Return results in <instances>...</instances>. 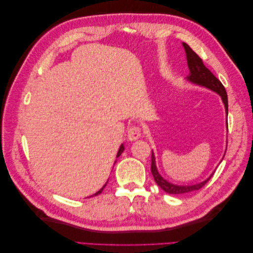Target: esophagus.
<instances>
[{"instance_id":"1","label":"esophagus","mask_w":253,"mask_h":253,"mask_svg":"<svg viewBox=\"0 0 253 253\" xmlns=\"http://www.w3.org/2000/svg\"><path fill=\"white\" fill-rule=\"evenodd\" d=\"M141 137V129L138 126H132L127 129V138L131 141H135Z\"/></svg>"}]
</instances>
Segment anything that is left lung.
<instances>
[{"mask_svg":"<svg viewBox=\"0 0 253 253\" xmlns=\"http://www.w3.org/2000/svg\"><path fill=\"white\" fill-rule=\"evenodd\" d=\"M182 46H183V48H185V51H186L187 63H188L189 71H190L189 75L186 78L187 81L191 82L192 84H195V85H200V86L208 88V89L214 91V93L218 94L221 98V101H223V103L225 105L226 116H228V97H227V93H226V89H225L224 85L215 77V76H214L208 70V68L205 66V64L203 63V60L198 57L192 49H191V47L188 44L182 43ZM226 126L228 127L227 120H226ZM226 150H227V148H226ZM151 172H152L153 177H154L157 185L162 188L165 192L169 193V194H185V193H189V192H193V191H196V190H200L210 180L212 175L214 174V172H212V174L209 176L208 178L205 179L202 182L195 183V185H187V186L175 185V183H172L170 181H168L167 179H165L158 172V169L156 167L155 155L153 151H152Z\"/></svg>","mask_w":253,"mask_h":253,"instance_id":"left-lung-1","label":"left lung"}]
</instances>
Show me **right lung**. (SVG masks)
<instances>
[{
  "label": "right lung",
  "instance_id": "obj_1",
  "mask_svg": "<svg viewBox=\"0 0 253 253\" xmlns=\"http://www.w3.org/2000/svg\"><path fill=\"white\" fill-rule=\"evenodd\" d=\"M124 151H125V145H124V143H122V144L120 145V148H119V150H118V153H117V156H116V158H117V157H119V156H120V155L122 154V152H124ZM115 163H116V162H115ZM114 165H115V164H114ZM108 181H109V180H108ZM108 181H106V182H105V185H104V186H103V187H102V188H101L100 190H99V191H97V192H96L95 194H93V195H90L89 197H91V196H96V195H98V194H100V193L102 192V191H103L104 187L106 186V183H108Z\"/></svg>",
  "mask_w": 253,
  "mask_h": 253
}]
</instances>
